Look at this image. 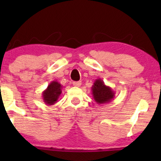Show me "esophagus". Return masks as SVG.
Returning a JSON list of instances; mask_svg holds the SVG:
<instances>
[{
    "label": "esophagus",
    "instance_id": "obj_1",
    "mask_svg": "<svg viewBox=\"0 0 161 161\" xmlns=\"http://www.w3.org/2000/svg\"><path fill=\"white\" fill-rule=\"evenodd\" d=\"M81 84H82V82H81L80 81H79V82H73V85L75 87H79L81 86Z\"/></svg>",
    "mask_w": 161,
    "mask_h": 161
}]
</instances>
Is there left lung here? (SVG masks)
Masks as SVG:
<instances>
[{"label": "left lung", "mask_w": 161, "mask_h": 161, "mask_svg": "<svg viewBox=\"0 0 161 161\" xmlns=\"http://www.w3.org/2000/svg\"><path fill=\"white\" fill-rule=\"evenodd\" d=\"M93 98L98 104H107L114 98L115 92L110 87L107 86L101 79H96L92 86Z\"/></svg>", "instance_id": "1"}]
</instances>
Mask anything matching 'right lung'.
I'll list each match as a JSON object with an SVG mask.
<instances>
[{
	"instance_id": "right-lung-1",
	"label": "right lung",
	"mask_w": 161,
	"mask_h": 161,
	"mask_svg": "<svg viewBox=\"0 0 161 161\" xmlns=\"http://www.w3.org/2000/svg\"><path fill=\"white\" fill-rule=\"evenodd\" d=\"M62 86L57 81L51 82L47 88L42 92L44 102L47 105H53L57 102L62 93Z\"/></svg>"
}]
</instances>
